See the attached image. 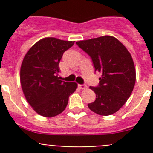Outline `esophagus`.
<instances>
[{
  "label": "esophagus",
  "instance_id": "34e87169",
  "mask_svg": "<svg viewBox=\"0 0 153 153\" xmlns=\"http://www.w3.org/2000/svg\"><path fill=\"white\" fill-rule=\"evenodd\" d=\"M78 87H79V89H82V90H83V89H86V87H87V86H86V84H79L78 85Z\"/></svg>",
  "mask_w": 153,
  "mask_h": 153
}]
</instances>
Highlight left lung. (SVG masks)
Segmentation results:
<instances>
[{
  "label": "left lung",
  "instance_id": "left-lung-1",
  "mask_svg": "<svg viewBox=\"0 0 153 153\" xmlns=\"http://www.w3.org/2000/svg\"><path fill=\"white\" fill-rule=\"evenodd\" d=\"M76 44L90 56L95 72L101 74L98 86L90 87L97 98L88 107L99 115L113 114L125 104L134 88L136 70L131 54L121 42L111 36Z\"/></svg>",
  "mask_w": 153,
  "mask_h": 153
}]
</instances>
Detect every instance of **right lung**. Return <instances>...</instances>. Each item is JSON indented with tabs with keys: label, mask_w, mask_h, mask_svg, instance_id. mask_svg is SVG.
Wrapping results in <instances>:
<instances>
[{
	"label": "right lung",
	"mask_w": 153,
	"mask_h": 153,
	"mask_svg": "<svg viewBox=\"0 0 153 153\" xmlns=\"http://www.w3.org/2000/svg\"><path fill=\"white\" fill-rule=\"evenodd\" d=\"M74 44L47 37L36 42L24 56L20 76L21 87L28 103L40 116L53 117L61 113L77 87L74 82L58 77L63 53Z\"/></svg>",
	"instance_id": "obj_1"
}]
</instances>
